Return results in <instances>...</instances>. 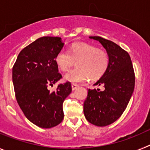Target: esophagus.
I'll list each match as a JSON object with an SVG mask.
<instances>
[{
	"mask_svg": "<svg viewBox=\"0 0 150 150\" xmlns=\"http://www.w3.org/2000/svg\"><path fill=\"white\" fill-rule=\"evenodd\" d=\"M71 87H72V90H76L79 87V86L77 84H75V83H72L71 84Z\"/></svg>",
	"mask_w": 150,
	"mask_h": 150,
	"instance_id": "esophagus-1",
	"label": "esophagus"
}]
</instances>
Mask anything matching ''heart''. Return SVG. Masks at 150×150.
<instances>
[{"label": "heart", "instance_id": "1", "mask_svg": "<svg viewBox=\"0 0 150 150\" xmlns=\"http://www.w3.org/2000/svg\"><path fill=\"white\" fill-rule=\"evenodd\" d=\"M55 62L61 71H65L76 62V67L69 71L64 79L71 83H82L100 79L107 71L110 59L107 52L92 44L82 42L74 43L68 51L62 49L58 52Z\"/></svg>", "mask_w": 150, "mask_h": 150}]
</instances>
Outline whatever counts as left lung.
Returning a JSON list of instances; mask_svg holds the SVG:
<instances>
[{"label": "left lung", "instance_id": "1", "mask_svg": "<svg viewBox=\"0 0 150 150\" xmlns=\"http://www.w3.org/2000/svg\"><path fill=\"white\" fill-rule=\"evenodd\" d=\"M98 40L107 50L109 67L95 86L100 89L88 90L83 104L85 117L97 126H106L116 122L126 109L135 84V75L129 54L112 41L98 36L90 37Z\"/></svg>", "mask_w": 150, "mask_h": 150}]
</instances>
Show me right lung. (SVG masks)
Masks as SVG:
<instances>
[{
	"mask_svg": "<svg viewBox=\"0 0 150 150\" xmlns=\"http://www.w3.org/2000/svg\"><path fill=\"white\" fill-rule=\"evenodd\" d=\"M64 46L61 38H38L19 52L13 67L17 103L28 120L38 127L50 128L64 119L63 102L72 91L70 82L52 86L62 78L55 58Z\"/></svg>",
	"mask_w": 150,
	"mask_h": 150,
	"instance_id": "right-lung-1",
	"label": "right lung"
}]
</instances>
